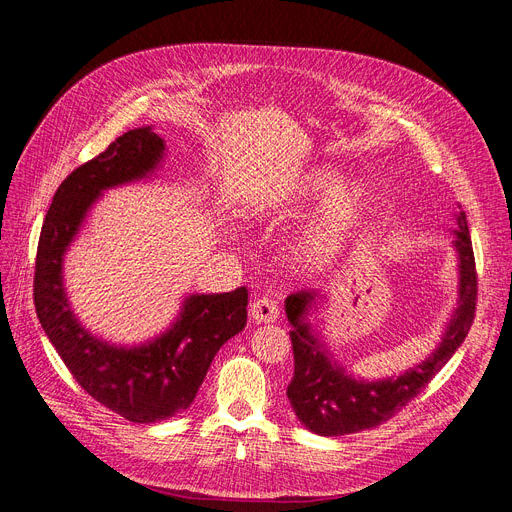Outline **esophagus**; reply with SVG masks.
<instances>
[{
  "mask_svg": "<svg viewBox=\"0 0 512 512\" xmlns=\"http://www.w3.org/2000/svg\"><path fill=\"white\" fill-rule=\"evenodd\" d=\"M249 313H251V319L255 321V324H270V321H276L280 317L278 303L267 299V297L253 301Z\"/></svg>",
  "mask_w": 512,
  "mask_h": 512,
  "instance_id": "34e87169",
  "label": "esophagus"
}]
</instances>
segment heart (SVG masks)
<instances>
[{
    "label": "heart",
    "instance_id": "b5f03b06",
    "mask_svg": "<svg viewBox=\"0 0 512 512\" xmlns=\"http://www.w3.org/2000/svg\"><path fill=\"white\" fill-rule=\"evenodd\" d=\"M278 211L303 213L321 203L315 218L292 245V259L307 270L330 267L365 224L371 209L369 188L344 182V174L332 166H313L294 176L278 197Z\"/></svg>",
    "mask_w": 512,
    "mask_h": 512
}]
</instances>
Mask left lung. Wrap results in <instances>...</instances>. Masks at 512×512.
Wrapping results in <instances>:
<instances>
[{"mask_svg":"<svg viewBox=\"0 0 512 512\" xmlns=\"http://www.w3.org/2000/svg\"><path fill=\"white\" fill-rule=\"evenodd\" d=\"M454 220L452 247L459 259V301L434 353L405 373L384 380L357 378L334 359L321 332L309 321L321 301L319 294L301 290L286 299L284 309L292 326L290 340L294 353V375L286 396L294 415L309 432L346 436L388 421L429 384L465 342L475 315L477 274L467 215L461 205Z\"/></svg>","mask_w":512,"mask_h":512,"instance_id":"obj_1","label":"left lung"}]
</instances>
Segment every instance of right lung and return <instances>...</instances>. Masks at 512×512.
Listing matches in <instances>:
<instances>
[{
	"label": "right lung",
	"instance_id": "obj_1",
	"mask_svg": "<svg viewBox=\"0 0 512 512\" xmlns=\"http://www.w3.org/2000/svg\"><path fill=\"white\" fill-rule=\"evenodd\" d=\"M166 143L151 126L124 132L76 168L53 195L35 263L41 328L76 382L132 423H155L193 405L222 344L247 326L249 292L188 294L166 332L141 344H114L80 324L64 286V257L97 199L110 188L149 178Z\"/></svg>",
	"mask_w": 512,
	"mask_h": 512
}]
</instances>
